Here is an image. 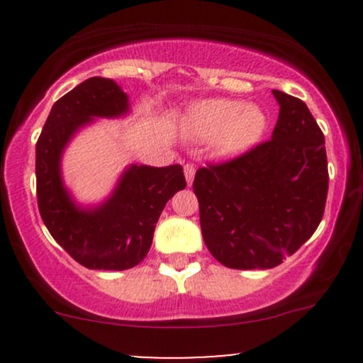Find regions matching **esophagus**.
<instances>
[{"label":"esophagus","instance_id":"obj_1","mask_svg":"<svg viewBox=\"0 0 363 363\" xmlns=\"http://www.w3.org/2000/svg\"><path fill=\"white\" fill-rule=\"evenodd\" d=\"M194 174H196L194 165H193V164H186V165H184V176H186L187 186L193 184V181H194Z\"/></svg>","mask_w":363,"mask_h":363}]
</instances>
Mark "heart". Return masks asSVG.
<instances>
[{
	"mask_svg": "<svg viewBox=\"0 0 363 363\" xmlns=\"http://www.w3.org/2000/svg\"><path fill=\"white\" fill-rule=\"evenodd\" d=\"M266 116L257 106L234 99H208L189 107L184 129L194 138H213L220 155H234L259 140Z\"/></svg>",
	"mask_w": 363,
	"mask_h": 363,
	"instance_id": "heart-1",
	"label": "heart"
}]
</instances>
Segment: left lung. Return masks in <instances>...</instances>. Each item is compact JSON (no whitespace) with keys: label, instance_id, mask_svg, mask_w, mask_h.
<instances>
[{"label":"left lung","instance_id":"8db88e82","mask_svg":"<svg viewBox=\"0 0 363 363\" xmlns=\"http://www.w3.org/2000/svg\"><path fill=\"white\" fill-rule=\"evenodd\" d=\"M280 104L272 138L196 172L193 191L208 251L234 269L281 264L311 239L324 215V135L301 99L273 90Z\"/></svg>","mask_w":363,"mask_h":363}]
</instances>
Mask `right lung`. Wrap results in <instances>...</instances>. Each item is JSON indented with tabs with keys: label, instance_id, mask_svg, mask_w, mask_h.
<instances>
[{
	"label": "right lung",
	"instance_id": "1",
	"mask_svg": "<svg viewBox=\"0 0 363 363\" xmlns=\"http://www.w3.org/2000/svg\"><path fill=\"white\" fill-rule=\"evenodd\" d=\"M128 111V95L118 83L89 78L54 104L35 145L37 205L43 222L54 240L89 269L123 272L143 261L162 210L186 187L181 165H131L102 205L80 208L73 201L62 184V150L94 118H119Z\"/></svg>",
	"mask_w": 363,
	"mask_h": 363
}]
</instances>
